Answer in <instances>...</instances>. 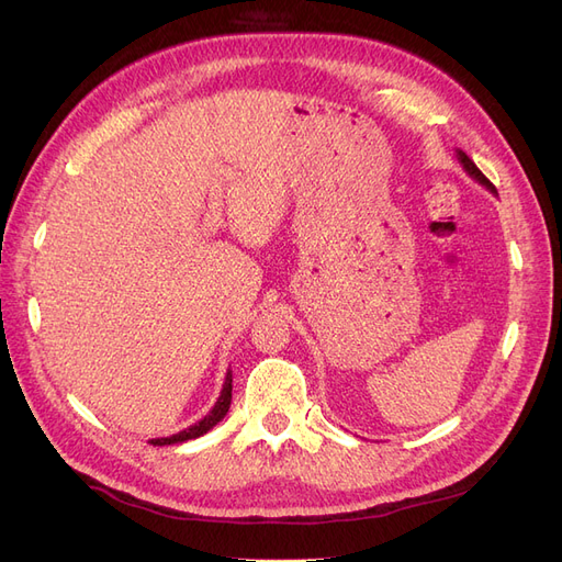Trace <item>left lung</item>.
<instances>
[{"label": "left lung", "mask_w": 562, "mask_h": 562, "mask_svg": "<svg viewBox=\"0 0 562 562\" xmlns=\"http://www.w3.org/2000/svg\"><path fill=\"white\" fill-rule=\"evenodd\" d=\"M457 159H459V164H462V168H464V171L475 180V182H481L483 187H487V190L492 192V194H497V190H495V184H492L481 171H479V166H475L467 155H464V151L462 149H457Z\"/></svg>", "instance_id": "obj_1"}]
</instances>
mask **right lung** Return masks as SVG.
I'll return each instance as SVG.
<instances>
[{
	"instance_id": "1",
	"label": "right lung",
	"mask_w": 562,
	"mask_h": 562,
	"mask_svg": "<svg viewBox=\"0 0 562 562\" xmlns=\"http://www.w3.org/2000/svg\"><path fill=\"white\" fill-rule=\"evenodd\" d=\"M229 403H232V370H227L225 375V384H223V391H220V396L215 401V405L209 411V415L194 422L192 427H187L173 436H166V438H151L149 443L151 446H173V443H184V440H192V438H199L203 434H209L217 422H223V417L227 415L229 411Z\"/></svg>"
}]
</instances>
